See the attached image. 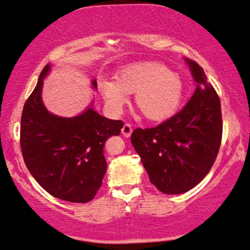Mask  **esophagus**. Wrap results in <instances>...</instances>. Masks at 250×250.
<instances>
[{
  "instance_id": "34e87169",
  "label": "esophagus",
  "mask_w": 250,
  "mask_h": 250,
  "mask_svg": "<svg viewBox=\"0 0 250 250\" xmlns=\"http://www.w3.org/2000/svg\"><path fill=\"white\" fill-rule=\"evenodd\" d=\"M121 132H122V135L125 136V137H130V135L132 132L131 125H129V123H125V125H123L122 129H121Z\"/></svg>"
}]
</instances>
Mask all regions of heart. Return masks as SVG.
<instances>
[{"label":"heart","instance_id":"heart-1","mask_svg":"<svg viewBox=\"0 0 250 250\" xmlns=\"http://www.w3.org/2000/svg\"><path fill=\"white\" fill-rule=\"evenodd\" d=\"M99 90L112 111H121L128 94H135V104L151 121L168 119L177 111L183 97V82L177 73L159 62L129 65L116 80L104 79Z\"/></svg>","mask_w":250,"mask_h":250}]
</instances>
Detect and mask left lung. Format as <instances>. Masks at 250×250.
I'll return each mask as SVG.
<instances>
[{"instance_id": "8db88e82", "label": "left lung", "mask_w": 250, "mask_h": 250, "mask_svg": "<svg viewBox=\"0 0 250 250\" xmlns=\"http://www.w3.org/2000/svg\"><path fill=\"white\" fill-rule=\"evenodd\" d=\"M197 90L178 113L153 128H137L131 144L160 192L181 194L204 179L217 158L223 121L217 92L204 68L186 59Z\"/></svg>"}]
</instances>
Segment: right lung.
Masks as SVG:
<instances>
[{"label": "right lung", "mask_w": 250, "mask_h": 250, "mask_svg": "<svg viewBox=\"0 0 250 250\" xmlns=\"http://www.w3.org/2000/svg\"><path fill=\"white\" fill-rule=\"evenodd\" d=\"M45 65L21 114V148L25 165L35 181L53 197L85 204L102 186L106 168L105 142L120 135L121 120L104 118L91 107L74 118L46 111L41 99ZM92 85L97 86L96 80Z\"/></svg>", "instance_id": "right-lung-1"}]
</instances>
